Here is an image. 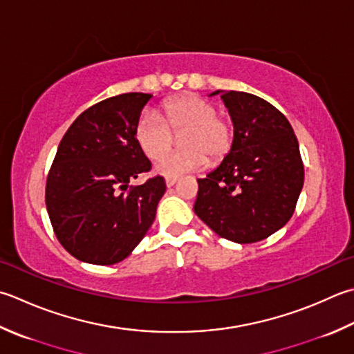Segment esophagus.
<instances>
[{"label": "esophagus", "instance_id": "obj_1", "mask_svg": "<svg viewBox=\"0 0 354 354\" xmlns=\"http://www.w3.org/2000/svg\"><path fill=\"white\" fill-rule=\"evenodd\" d=\"M176 181H178V178H167V179H165V185L173 187L176 184Z\"/></svg>", "mask_w": 354, "mask_h": 354}]
</instances>
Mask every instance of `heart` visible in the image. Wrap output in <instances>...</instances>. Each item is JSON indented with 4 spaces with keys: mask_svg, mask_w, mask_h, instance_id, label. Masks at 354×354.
I'll use <instances>...</instances> for the list:
<instances>
[{
    "mask_svg": "<svg viewBox=\"0 0 354 354\" xmlns=\"http://www.w3.org/2000/svg\"><path fill=\"white\" fill-rule=\"evenodd\" d=\"M173 133L180 134L185 147L166 154L174 142ZM141 150L151 159L159 158L155 170L165 178H178L204 167L207 158L212 162L223 159L232 147V124L218 115L214 104L198 95H184L167 101L161 115L145 110L135 129Z\"/></svg>",
    "mask_w": 354,
    "mask_h": 354,
    "instance_id": "1",
    "label": "heart"
}]
</instances>
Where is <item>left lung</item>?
<instances>
[{"instance_id": "8db88e82", "label": "left lung", "mask_w": 354, "mask_h": 354, "mask_svg": "<svg viewBox=\"0 0 354 354\" xmlns=\"http://www.w3.org/2000/svg\"><path fill=\"white\" fill-rule=\"evenodd\" d=\"M233 122L230 151L198 179L193 210L212 230L238 244L268 238L286 225L304 185L299 144L290 122L259 96L216 90Z\"/></svg>"}]
</instances>
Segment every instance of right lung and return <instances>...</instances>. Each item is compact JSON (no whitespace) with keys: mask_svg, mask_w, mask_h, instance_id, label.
<instances>
[{"mask_svg":"<svg viewBox=\"0 0 354 354\" xmlns=\"http://www.w3.org/2000/svg\"><path fill=\"white\" fill-rule=\"evenodd\" d=\"M150 100L122 93L95 104L59 142L47 176V213L61 245L87 264L126 259L155 221L164 178L130 185L151 165L135 136Z\"/></svg>","mask_w":354,"mask_h":354,"instance_id":"obj_1","label":"right lung"}]
</instances>
